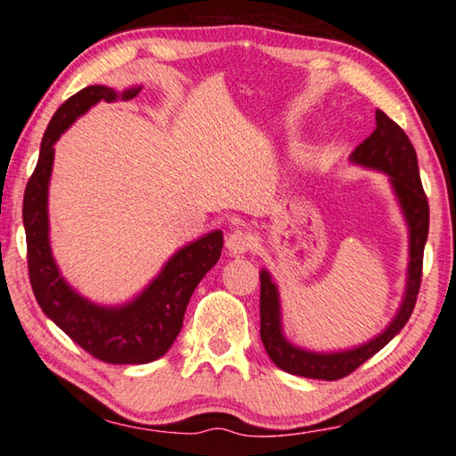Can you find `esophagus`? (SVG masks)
<instances>
[{"mask_svg":"<svg viewBox=\"0 0 456 456\" xmlns=\"http://www.w3.org/2000/svg\"><path fill=\"white\" fill-rule=\"evenodd\" d=\"M225 245H227V249L231 253H235V256H241V253H247V251L251 249L253 237H251L249 231L235 229V231H231V233L227 235V243Z\"/></svg>","mask_w":456,"mask_h":456,"instance_id":"1","label":"esophagus"}]
</instances>
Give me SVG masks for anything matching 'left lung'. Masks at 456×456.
<instances>
[{
    "instance_id": "left-lung-1",
    "label": "left lung",
    "mask_w": 456,
    "mask_h": 456,
    "mask_svg": "<svg viewBox=\"0 0 456 456\" xmlns=\"http://www.w3.org/2000/svg\"><path fill=\"white\" fill-rule=\"evenodd\" d=\"M350 160L362 167L376 168V171H382L390 176L392 189L396 192L400 209H403L408 223V233H411L408 280L403 305H400L396 318L390 322V326L382 334L358 346V348L322 354L297 348V346L285 339L281 331V307L277 285L273 283L272 275L267 273V269H261L259 334L267 356L283 372L304 378H318V380H339V378L352 374L358 366L372 358L376 352H380L411 318L422 281V256L424 243H427L428 237V199L424 195L419 159H416L411 138L406 136L404 130L395 120H390L382 110H376V130L364 142L356 146Z\"/></svg>"
}]
</instances>
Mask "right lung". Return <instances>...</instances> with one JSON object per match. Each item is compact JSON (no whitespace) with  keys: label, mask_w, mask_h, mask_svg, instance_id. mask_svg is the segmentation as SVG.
<instances>
[{"label":"right lung","mask_w":456,"mask_h":456,"mask_svg":"<svg viewBox=\"0 0 456 456\" xmlns=\"http://www.w3.org/2000/svg\"><path fill=\"white\" fill-rule=\"evenodd\" d=\"M141 88L118 94L108 86H86L61 104L45 128L40 159L24 192V227L28 272L42 312L66 331L80 348L108 364H149L165 356L183 328L192 291L217 264L223 233L211 231L184 245L167 261L163 272L142 293L125 305L108 307L88 302L60 275L50 249L48 184L53 165V144L60 134L100 100L134 98Z\"/></svg>","instance_id":"add662e5"}]
</instances>
